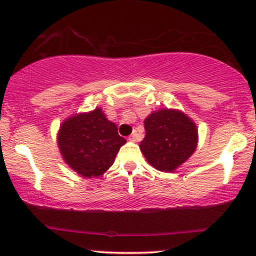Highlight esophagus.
<instances>
[{
  "mask_svg": "<svg viewBox=\"0 0 256 256\" xmlns=\"http://www.w3.org/2000/svg\"><path fill=\"white\" fill-rule=\"evenodd\" d=\"M128 140H130V142H136V140H137V132H134V134H132L131 136L128 137Z\"/></svg>",
  "mask_w": 256,
  "mask_h": 256,
  "instance_id": "34e87169",
  "label": "esophagus"
}]
</instances>
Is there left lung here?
I'll list each match as a JSON object with an SVG mask.
<instances>
[{"label":"left lung","instance_id":"1","mask_svg":"<svg viewBox=\"0 0 256 256\" xmlns=\"http://www.w3.org/2000/svg\"><path fill=\"white\" fill-rule=\"evenodd\" d=\"M146 137L140 148L152 167L173 172L195 152L198 142L196 124L184 112L162 108L144 119Z\"/></svg>","mask_w":256,"mask_h":256}]
</instances>
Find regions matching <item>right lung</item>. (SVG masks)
Wrapping results in <instances>:
<instances>
[{
  "label": "right lung",
  "instance_id": "obj_1",
  "mask_svg": "<svg viewBox=\"0 0 256 256\" xmlns=\"http://www.w3.org/2000/svg\"><path fill=\"white\" fill-rule=\"evenodd\" d=\"M125 143L116 125L106 118L101 107L68 116L58 132V146L64 161L84 178L104 174Z\"/></svg>",
  "mask_w": 256,
  "mask_h": 256
}]
</instances>
